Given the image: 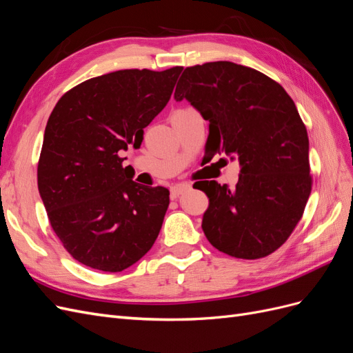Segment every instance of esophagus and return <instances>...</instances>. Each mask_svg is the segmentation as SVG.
Returning a JSON list of instances; mask_svg holds the SVG:
<instances>
[{
    "mask_svg": "<svg viewBox=\"0 0 353 353\" xmlns=\"http://www.w3.org/2000/svg\"><path fill=\"white\" fill-rule=\"evenodd\" d=\"M187 190H190L188 184H176L174 187H170V197L176 199L179 194H183Z\"/></svg>",
    "mask_w": 353,
    "mask_h": 353,
    "instance_id": "1",
    "label": "esophagus"
}]
</instances>
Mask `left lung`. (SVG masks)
Listing matches in <instances>:
<instances>
[{
	"instance_id": "left-lung-1",
	"label": "left lung",
	"mask_w": 353,
	"mask_h": 353,
	"mask_svg": "<svg viewBox=\"0 0 353 353\" xmlns=\"http://www.w3.org/2000/svg\"><path fill=\"white\" fill-rule=\"evenodd\" d=\"M209 122L206 152L239 160L236 188L205 181L201 228L218 250L259 259L280 248L311 194L309 140L294 101L266 74L231 61L187 68L174 94Z\"/></svg>"
}]
</instances>
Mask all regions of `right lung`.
<instances>
[{
  "label": "right lung",
  "instance_id": "add662e5",
  "mask_svg": "<svg viewBox=\"0 0 353 353\" xmlns=\"http://www.w3.org/2000/svg\"><path fill=\"white\" fill-rule=\"evenodd\" d=\"M183 68L117 70L85 81L52 109L38 162V190L56 236L90 268L121 272L152 249L169 190L132 181L122 152L143 143Z\"/></svg>",
  "mask_w": 353,
  "mask_h": 353
}]
</instances>
